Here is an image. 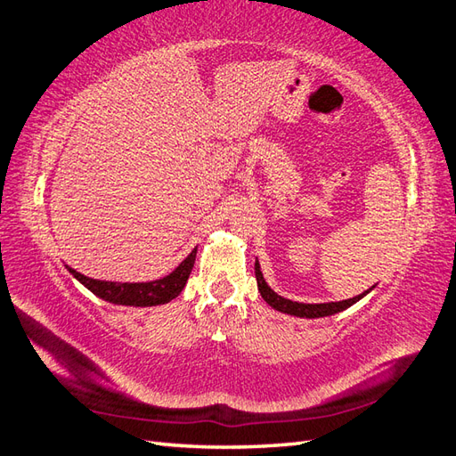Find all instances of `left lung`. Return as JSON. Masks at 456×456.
<instances>
[{"instance_id": "left-lung-1", "label": "left lung", "mask_w": 456, "mask_h": 456, "mask_svg": "<svg viewBox=\"0 0 456 456\" xmlns=\"http://www.w3.org/2000/svg\"><path fill=\"white\" fill-rule=\"evenodd\" d=\"M256 279H257V289L261 292L263 300H265L271 308H275L277 312H282V314H289V316H297V318H326V316H333V314H338V312L355 305V302H359L362 297H367L369 292L374 289V287H370L369 290L362 292V295H357V297L347 298V300L320 302V305H306V302H295V300H289L285 297L277 295V292L267 285V281L263 279V273H261V267H259L257 261H256Z\"/></svg>"}]
</instances>
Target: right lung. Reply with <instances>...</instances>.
I'll list each match as a JSON object with an SVG mask.
<instances>
[{"instance_id": "1", "label": "right lung", "mask_w": 456, "mask_h": 456, "mask_svg": "<svg viewBox=\"0 0 456 456\" xmlns=\"http://www.w3.org/2000/svg\"><path fill=\"white\" fill-rule=\"evenodd\" d=\"M195 256L197 249L191 251V254L179 263V265L169 273V275L156 279V281H146V282H115V281H99L91 279L77 273L76 269L68 267L69 275L77 279L82 285L94 292L95 297L103 298L110 305L118 306H158V305H167L169 300H174L183 287L187 285V279L191 275V269L195 265Z\"/></svg>"}]
</instances>
